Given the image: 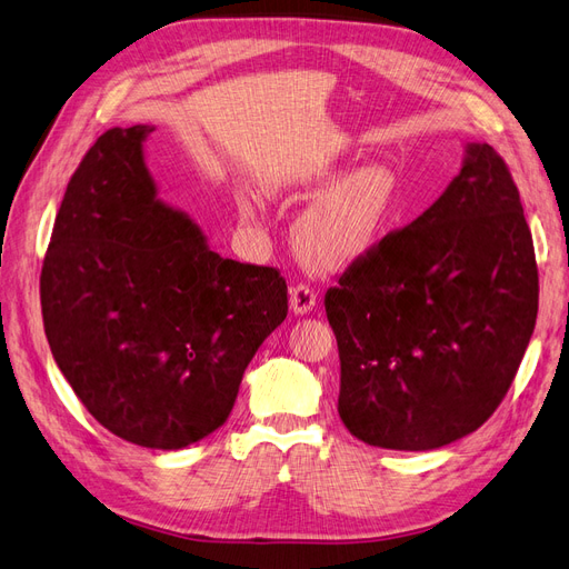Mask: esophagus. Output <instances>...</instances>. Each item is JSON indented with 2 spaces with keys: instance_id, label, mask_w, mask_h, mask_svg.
I'll return each instance as SVG.
<instances>
[{
  "instance_id": "1",
  "label": "esophagus",
  "mask_w": 569,
  "mask_h": 569,
  "mask_svg": "<svg viewBox=\"0 0 569 569\" xmlns=\"http://www.w3.org/2000/svg\"><path fill=\"white\" fill-rule=\"evenodd\" d=\"M289 308L295 316H306L316 308V291L308 284H299L289 291Z\"/></svg>"
}]
</instances>
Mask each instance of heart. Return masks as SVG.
Instances as JSON below:
<instances>
[{"mask_svg":"<svg viewBox=\"0 0 569 569\" xmlns=\"http://www.w3.org/2000/svg\"><path fill=\"white\" fill-rule=\"evenodd\" d=\"M341 170L318 163L299 180L306 189L330 184ZM403 184L389 166H360L337 180L301 213L295 247L320 270L349 268L368 258L389 234L401 211Z\"/></svg>","mask_w":569,"mask_h":569,"instance_id":"1","label":"heart"}]
</instances>
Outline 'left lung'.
<instances>
[{
  "label": "left lung",
  "instance_id": "8db88e82",
  "mask_svg": "<svg viewBox=\"0 0 569 569\" xmlns=\"http://www.w3.org/2000/svg\"><path fill=\"white\" fill-rule=\"evenodd\" d=\"M339 349V418L391 451H432L503 401L539 311L520 192L493 147L468 142L460 173L408 228L325 295Z\"/></svg>",
  "mask_w": 569,
  "mask_h": 569
}]
</instances>
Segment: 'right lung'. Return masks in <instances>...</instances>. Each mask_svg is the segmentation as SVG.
Wrapping results in <instances>:
<instances>
[{
  "instance_id": "obj_1",
  "label": "right lung",
  "mask_w": 569,
  "mask_h": 569,
  "mask_svg": "<svg viewBox=\"0 0 569 569\" xmlns=\"http://www.w3.org/2000/svg\"><path fill=\"white\" fill-rule=\"evenodd\" d=\"M157 130H107L66 187L40 278L44 335L109 432L178 451L228 420L258 347L287 318L274 268L211 251L159 199L144 161Z\"/></svg>"
}]
</instances>
